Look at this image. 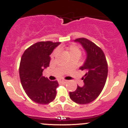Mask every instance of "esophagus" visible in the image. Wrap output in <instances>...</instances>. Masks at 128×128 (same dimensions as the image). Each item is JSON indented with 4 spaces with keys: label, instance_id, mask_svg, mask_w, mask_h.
I'll use <instances>...</instances> for the list:
<instances>
[{
    "label": "esophagus",
    "instance_id": "obj_1",
    "mask_svg": "<svg viewBox=\"0 0 128 128\" xmlns=\"http://www.w3.org/2000/svg\"><path fill=\"white\" fill-rule=\"evenodd\" d=\"M59 81L60 82H62V83H65V82H67V81L65 80H63V79H61V80H59Z\"/></svg>",
    "mask_w": 128,
    "mask_h": 128
}]
</instances>
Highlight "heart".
<instances>
[{
  "instance_id": "b5f03b06",
  "label": "heart",
  "mask_w": 128,
  "mask_h": 128,
  "mask_svg": "<svg viewBox=\"0 0 128 128\" xmlns=\"http://www.w3.org/2000/svg\"><path fill=\"white\" fill-rule=\"evenodd\" d=\"M66 50H67L68 54L69 57H70V56H78V57L80 58L81 55V49L75 45H72V46L68 47ZM56 50H55L53 52L52 56H54L56 54Z\"/></svg>"
}]
</instances>
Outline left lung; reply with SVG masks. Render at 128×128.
Wrapping results in <instances>:
<instances>
[{
    "label": "left lung",
    "mask_w": 128,
    "mask_h": 128,
    "mask_svg": "<svg viewBox=\"0 0 128 128\" xmlns=\"http://www.w3.org/2000/svg\"><path fill=\"white\" fill-rule=\"evenodd\" d=\"M82 45L86 52L84 63L80 68L85 72L82 80L84 86H78L74 92H69L70 98L80 104L92 102L102 92L108 76V63L102 49L94 42L84 38L74 40Z\"/></svg>",
    "instance_id": "left-lung-1"
}]
</instances>
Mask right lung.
<instances>
[{
	"label": "right lung",
	"instance_id": "1",
	"mask_svg": "<svg viewBox=\"0 0 128 128\" xmlns=\"http://www.w3.org/2000/svg\"><path fill=\"white\" fill-rule=\"evenodd\" d=\"M60 42H39L28 48L22 54L19 66L20 81L26 94L34 102L50 103L55 99L57 81L43 76L44 68L49 66L50 55Z\"/></svg>",
	"mask_w": 128,
	"mask_h": 128
}]
</instances>
